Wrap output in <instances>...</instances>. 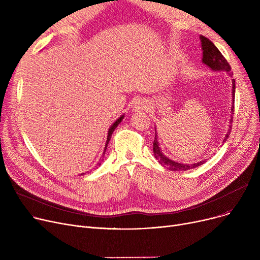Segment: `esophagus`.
Masks as SVG:
<instances>
[{"label":"esophagus","mask_w":260,"mask_h":260,"mask_svg":"<svg viewBox=\"0 0 260 260\" xmlns=\"http://www.w3.org/2000/svg\"><path fill=\"white\" fill-rule=\"evenodd\" d=\"M148 108V104L145 100L143 99H138L137 101H136L134 103V106H133V111L135 113H140V112H143V111H146V109Z\"/></svg>","instance_id":"1"}]
</instances>
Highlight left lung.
<instances>
[{"label":"left lung","instance_id":"left-lung-1","mask_svg":"<svg viewBox=\"0 0 260 260\" xmlns=\"http://www.w3.org/2000/svg\"><path fill=\"white\" fill-rule=\"evenodd\" d=\"M200 42H201V48H202V63L206 64L208 67H210L213 72H225L229 77H233V74L231 73V66L228 63V61L224 59V57L221 54V52L218 50V48L213 44V42L203 37L200 36ZM234 101H235V80H232V106H231V115H230V122H229V131L224 136L223 143L229 139L230 134L232 131V122H233V115H234ZM155 140L153 143L154 148V155L155 158L159 161L162 167H165L171 171H186L189 169H195L202 165H204L208 161V159H202L201 161H198L193 165H184L181 162L174 161L173 159H170L168 156L162 153L159 142H158V136L155 127Z\"/></svg>","mask_w":260,"mask_h":260}]
</instances>
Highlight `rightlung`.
Wrapping results in <instances>:
<instances>
[{
  "label": "right lung",
  "mask_w": 260,
  "mask_h": 260,
  "mask_svg": "<svg viewBox=\"0 0 260 260\" xmlns=\"http://www.w3.org/2000/svg\"><path fill=\"white\" fill-rule=\"evenodd\" d=\"M123 119H124V115H122L121 117H119L114 123H113V124H112V126L111 127H109V129H108V133H107V138H106V143H105V147H104V151H103V155H102V157L100 158V160H99V162L97 163V167H95V168H98V167H100L101 166V163L103 162V157H104V154H105V152H106V147H107V144H108V142H109V140H111V138H112V134L114 133V131L116 129V127L120 124V123H121V121L123 120ZM84 173H82L81 175H83Z\"/></svg>",
  "instance_id": "1"
}]
</instances>
